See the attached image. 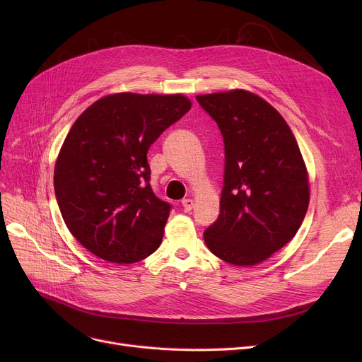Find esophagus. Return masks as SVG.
<instances>
[{
  "label": "esophagus",
  "mask_w": 362,
  "mask_h": 362,
  "mask_svg": "<svg viewBox=\"0 0 362 362\" xmlns=\"http://www.w3.org/2000/svg\"><path fill=\"white\" fill-rule=\"evenodd\" d=\"M182 206H183V210L186 211V213H189L194 208V199H191V198H186V199H183L182 201Z\"/></svg>",
  "instance_id": "esophagus-1"
}]
</instances>
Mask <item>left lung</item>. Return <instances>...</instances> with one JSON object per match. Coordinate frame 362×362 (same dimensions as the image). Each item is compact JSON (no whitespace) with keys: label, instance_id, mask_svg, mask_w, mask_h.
I'll use <instances>...</instances> for the list:
<instances>
[{"label":"left lung","instance_id":"obj_1","mask_svg":"<svg viewBox=\"0 0 362 362\" xmlns=\"http://www.w3.org/2000/svg\"><path fill=\"white\" fill-rule=\"evenodd\" d=\"M224 141L220 216L204 232L214 255L250 267L293 239L307 214L310 180L281 114L245 89L197 95Z\"/></svg>","mask_w":362,"mask_h":362}]
</instances>
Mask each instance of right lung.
<instances>
[{"label": "right lung", "instance_id": "1", "mask_svg": "<svg viewBox=\"0 0 362 362\" xmlns=\"http://www.w3.org/2000/svg\"><path fill=\"white\" fill-rule=\"evenodd\" d=\"M191 107L182 93L119 92L76 119L55 161L54 189L67 229L89 252L132 264L158 248L170 205L148 183L146 154Z\"/></svg>", "mask_w": 362, "mask_h": 362}]
</instances>
